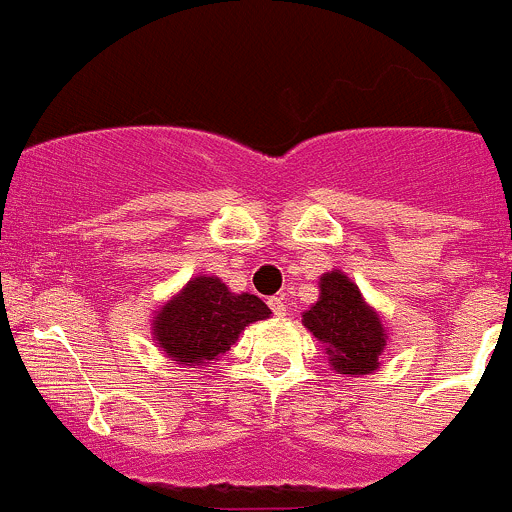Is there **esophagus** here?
Returning a JSON list of instances; mask_svg holds the SVG:
<instances>
[{"mask_svg": "<svg viewBox=\"0 0 512 512\" xmlns=\"http://www.w3.org/2000/svg\"><path fill=\"white\" fill-rule=\"evenodd\" d=\"M267 305H270V310H272V315L275 317H285L287 315V305H285V300H282V297H270V300H267Z\"/></svg>", "mask_w": 512, "mask_h": 512, "instance_id": "obj_1", "label": "esophagus"}]
</instances>
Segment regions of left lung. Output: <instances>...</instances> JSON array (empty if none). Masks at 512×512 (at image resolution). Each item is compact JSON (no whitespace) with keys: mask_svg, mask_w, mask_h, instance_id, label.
<instances>
[{"mask_svg":"<svg viewBox=\"0 0 512 512\" xmlns=\"http://www.w3.org/2000/svg\"><path fill=\"white\" fill-rule=\"evenodd\" d=\"M302 322L325 342L330 365L342 375H367L380 367L377 355L385 347V327L342 272L320 277V300L302 315Z\"/></svg>","mask_w":512,"mask_h":512,"instance_id":"1","label":"left lung"}]
</instances>
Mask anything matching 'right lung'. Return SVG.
Masks as SVG:
<instances>
[{
  "label": "right lung",
  "mask_w": 512,
  "mask_h": 512,
  "mask_svg": "<svg viewBox=\"0 0 512 512\" xmlns=\"http://www.w3.org/2000/svg\"><path fill=\"white\" fill-rule=\"evenodd\" d=\"M270 317L257 295H235L217 277H195L155 317V337L180 365L217 360L250 322Z\"/></svg>",
  "instance_id": "obj_1"
}]
</instances>
